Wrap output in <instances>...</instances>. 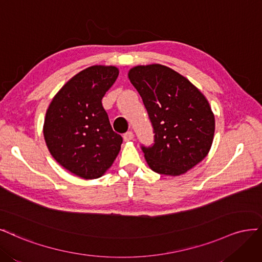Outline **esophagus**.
I'll use <instances>...</instances> for the list:
<instances>
[{"mask_svg":"<svg viewBox=\"0 0 262 262\" xmlns=\"http://www.w3.org/2000/svg\"><path fill=\"white\" fill-rule=\"evenodd\" d=\"M123 138H124V140L125 141H129V140H132L133 138H134V134H133V132H127V133H125L124 134V136H123Z\"/></svg>","mask_w":262,"mask_h":262,"instance_id":"obj_1","label":"esophagus"}]
</instances>
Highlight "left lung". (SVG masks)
I'll return each instance as SVG.
<instances>
[{
	"mask_svg": "<svg viewBox=\"0 0 262 262\" xmlns=\"http://www.w3.org/2000/svg\"><path fill=\"white\" fill-rule=\"evenodd\" d=\"M148 112L152 146H142L152 171L176 176L202 161L213 141L214 115L205 96L184 76L160 64L128 73Z\"/></svg>",
	"mask_w": 262,
	"mask_h": 262,
	"instance_id": "1",
	"label": "left lung"
}]
</instances>
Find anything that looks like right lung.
<instances>
[{"mask_svg":"<svg viewBox=\"0 0 262 262\" xmlns=\"http://www.w3.org/2000/svg\"><path fill=\"white\" fill-rule=\"evenodd\" d=\"M117 76L114 66H90L65 83L47 111L43 135L50 154L82 179L102 176L121 150L123 138L101 102Z\"/></svg>","mask_w":262,"mask_h":262,"instance_id":"add662e5","label":"right lung"}]
</instances>
